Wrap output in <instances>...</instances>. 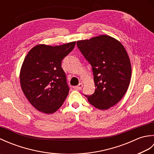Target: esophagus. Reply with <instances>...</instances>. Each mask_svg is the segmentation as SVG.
<instances>
[{"label":"esophagus","instance_id":"obj_1","mask_svg":"<svg viewBox=\"0 0 154 154\" xmlns=\"http://www.w3.org/2000/svg\"><path fill=\"white\" fill-rule=\"evenodd\" d=\"M83 87V83H79V85H78L77 86H75V89H77V90H81V89H82Z\"/></svg>","mask_w":154,"mask_h":154}]
</instances>
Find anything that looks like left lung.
<instances>
[{
	"label": "left lung",
	"mask_w": 154,
	"mask_h": 154,
	"mask_svg": "<svg viewBox=\"0 0 154 154\" xmlns=\"http://www.w3.org/2000/svg\"><path fill=\"white\" fill-rule=\"evenodd\" d=\"M77 45L92 67L96 88L93 94L85 96L100 110L115 105L126 93L131 79V64L125 48L106 35L78 41Z\"/></svg>",
	"instance_id": "1"
}]
</instances>
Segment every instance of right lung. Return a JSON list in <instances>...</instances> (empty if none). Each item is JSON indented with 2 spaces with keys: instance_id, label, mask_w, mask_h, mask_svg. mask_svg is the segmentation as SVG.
Segmentation results:
<instances>
[{
  "instance_id": "right-lung-1",
  "label": "right lung",
  "mask_w": 154,
  "mask_h": 154,
  "mask_svg": "<svg viewBox=\"0 0 154 154\" xmlns=\"http://www.w3.org/2000/svg\"><path fill=\"white\" fill-rule=\"evenodd\" d=\"M75 44L73 42L57 46L38 45L25 57L20 75L21 87L36 110L54 113L67 98L69 87L61 61L73 50Z\"/></svg>"
}]
</instances>
